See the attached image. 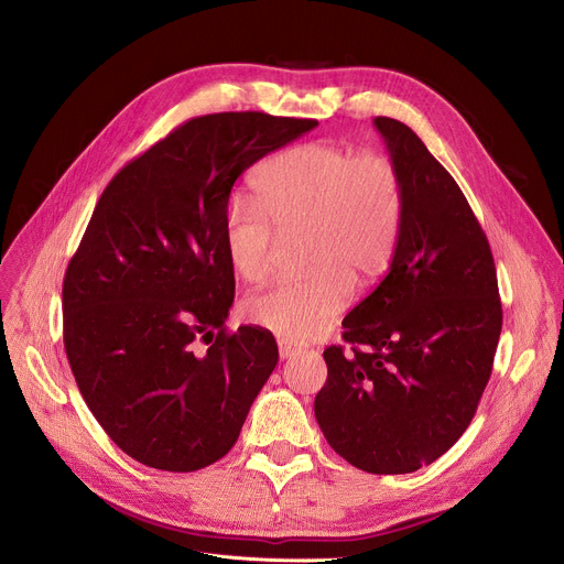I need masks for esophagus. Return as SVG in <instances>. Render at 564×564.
I'll use <instances>...</instances> for the list:
<instances>
[{
  "instance_id": "34e87169",
  "label": "esophagus",
  "mask_w": 564,
  "mask_h": 564,
  "mask_svg": "<svg viewBox=\"0 0 564 564\" xmlns=\"http://www.w3.org/2000/svg\"><path fill=\"white\" fill-rule=\"evenodd\" d=\"M278 348H280V359H291V357H295L300 352L297 345H293L286 338H278Z\"/></svg>"
}]
</instances>
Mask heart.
<instances>
[{"mask_svg":"<svg viewBox=\"0 0 564 564\" xmlns=\"http://www.w3.org/2000/svg\"><path fill=\"white\" fill-rule=\"evenodd\" d=\"M252 198H237L224 219L232 269L246 282L273 271L278 232L307 228V278L282 280L246 300L250 323L289 340L325 334L350 305L357 282L377 280L400 237L404 187L391 158L329 142H305L259 164Z\"/></svg>","mask_w":564,"mask_h":564,"instance_id":"heart-1","label":"heart"}]
</instances>
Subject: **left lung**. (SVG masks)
<instances>
[{
	"label": "left lung",
	"mask_w": 564,
	"mask_h": 564,
	"mask_svg": "<svg viewBox=\"0 0 564 564\" xmlns=\"http://www.w3.org/2000/svg\"><path fill=\"white\" fill-rule=\"evenodd\" d=\"M375 128L404 187L395 252L377 289L323 352L314 413L329 447L370 474H409L443 456L481 402L501 334L486 232L449 171L411 128Z\"/></svg>",
	"instance_id": "8db88e82"
}]
</instances>
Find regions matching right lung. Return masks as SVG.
I'll return each mask as SVG.
<instances>
[{
  "instance_id": "obj_1",
  "label": "right lung",
  "mask_w": 564,
  "mask_h": 564,
  "mask_svg": "<svg viewBox=\"0 0 564 564\" xmlns=\"http://www.w3.org/2000/svg\"><path fill=\"white\" fill-rule=\"evenodd\" d=\"M318 121L216 112L185 121L104 189L63 282L78 391L131 458L194 471L224 458L278 364L269 329H226L224 219L259 158Z\"/></svg>"
}]
</instances>
